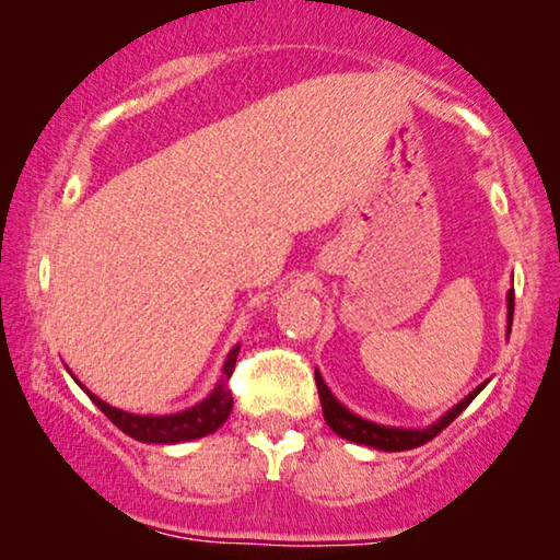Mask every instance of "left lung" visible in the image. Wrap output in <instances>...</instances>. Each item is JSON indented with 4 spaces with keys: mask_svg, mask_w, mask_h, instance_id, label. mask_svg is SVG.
I'll return each instance as SVG.
<instances>
[{
    "mask_svg": "<svg viewBox=\"0 0 560 560\" xmlns=\"http://www.w3.org/2000/svg\"><path fill=\"white\" fill-rule=\"evenodd\" d=\"M512 313H515V290H510L508 293V328H512ZM316 385H318L320 408H324V418H326V423L331 425V431L336 435H341V439L364 443V446H372L380 451H410V448L423 446V443H428V441H433L435 435H439L443 428H448L451 423H454V420L466 410V405H469L474 397L485 389V385H479L474 393L466 395L462 402L454 405L446 416H443L441 420H435L433 425L412 428L410 431V428L377 425V423H372V420L354 416V412L347 410L339 400H336V397L331 395V389L326 387V382L320 380L318 372H316Z\"/></svg>",
    "mask_w": 560,
    "mask_h": 560,
    "instance_id": "obj_1",
    "label": "left lung"
}]
</instances>
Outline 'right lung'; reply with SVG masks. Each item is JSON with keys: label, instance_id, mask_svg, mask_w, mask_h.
I'll use <instances>...</instances> for the list:
<instances>
[{"label": "right lung", "instance_id": "add662e5", "mask_svg": "<svg viewBox=\"0 0 560 560\" xmlns=\"http://www.w3.org/2000/svg\"><path fill=\"white\" fill-rule=\"evenodd\" d=\"M236 354H240V347H234L232 351H229L226 364H224V380L213 387V393L206 397L203 402H198L196 408L175 412V416H132V412L117 410V408H112V405H106L104 400H98V397L91 395L89 389L81 385V382L79 385L86 389L91 402H94L96 408L119 428V431L132 435L135 441H142V443L194 441V439H203V435H209L217 431V428L224 425L229 412H232L234 397H232V389L226 387V377H232Z\"/></svg>", "mask_w": 560, "mask_h": 560}]
</instances>
